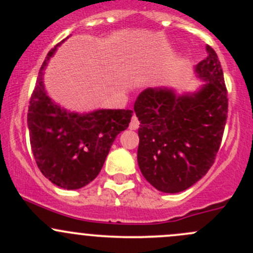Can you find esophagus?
<instances>
[{
	"label": "esophagus",
	"instance_id": "1",
	"mask_svg": "<svg viewBox=\"0 0 253 253\" xmlns=\"http://www.w3.org/2000/svg\"><path fill=\"white\" fill-rule=\"evenodd\" d=\"M138 127H139V121L138 119H137L136 115H133V116H132L131 122H129V129H137Z\"/></svg>",
	"mask_w": 253,
	"mask_h": 253
}]
</instances>
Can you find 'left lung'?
Segmentation results:
<instances>
[{
	"instance_id": "1",
	"label": "left lung",
	"mask_w": 253,
	"mask_h": 253,
	"mask_svg": "<svg viewBox=\"0 0 253 253\" xmlns=\"http://www.w3.org/2000/svg\"><path fill=\"white\" fill-rule=\"evenodd\" d=\"M196 65L203 82L192 91L148 88L134 103L141 121L137 160L145 180L160 192L187 190L208 172L220 147L228 117V94L215 51Z\"/></svg>"
}]
</instances>
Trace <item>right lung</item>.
<instances>
[{"mask_svg": "<svg viewBox=\"0 0 253 253\" xmlns=\"http://www.w3.org/2000/svg\"><path fill=\"white\" fill-rule=\"evenodd\" d=\"M68 37L65 40H67ZM62 40L48 51L28 110L30 145L42 175L65 190H78L100 172L117 134L128 127L132 110L71 111L52 100L44 83L45 68Z\"/></svg>", "mask_w": 253, "mask_h": 253, "instance_id": "1", "label": "right lung"}]
</instances>
